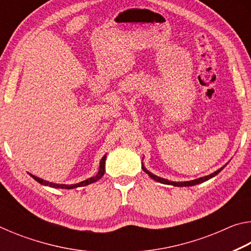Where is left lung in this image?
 Instances as JSON below:
<instances>
[{"mask_svg":"<svg viewBox=\"0 0 251 251\" xmlns=\"http://www.w3.org/2000/svg\"><path fill=\"white\" fill-rule=\"evenodd\" d=\"M225 166H226V165H225ZM225 166H224V167H225ZM224 167L219 168L218 171H216L215 173L210 174V175L205 176V177L197 178V179H194V180H190V181H171V180H168V179H165V178H160V177H158V176L154 175V174H151V172H148L147 169L145 168V166H144V165H142V168H143V171L145 172L146 174H148V176H150L151 178H152V179H154V180L158 181V182H161V184H166V185H173V186H177V187H186V186L188 187V186H194V185L201 184V182H203V181H206V180H208V179H210V178H212V177H215L216 175H217V174H219L220 172L223 171V168H224Z\"/></svg>","mask_w":251,"mask_h":251,"instance_id":"left-lung-1","label":"left lung"}]
</instances>
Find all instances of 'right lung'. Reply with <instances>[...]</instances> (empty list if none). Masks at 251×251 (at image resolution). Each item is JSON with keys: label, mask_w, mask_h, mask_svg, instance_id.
<instances>
[{"label": "right lung", "mask_w": 251, "mask_h": 251, "mask_svg": "<svg viewBox=\"0 0 251 251\" xmlns=\"http://www.w3.org/2000/svg\"><path fill=\"white\" fill-rule=\"evenodd\" d=\"M105 159H106V155L103 156V158L100 159V169H99V173L96 174L95 176H93L91 178H88V179L86 180H83L78 182V184H74V185H64V184H54V182H50V181H46V180H43L41 179V178L36 177V176H33L31 175L34 179H35L37 182H40V184L44 185V186H50V187H53V188H62V189H73V188H77V187H83V186H87L92 184V182H95L99 179H100L101 177H103V175L105 174Z\"/></svg>", "instance_id": "right-lung-1"}]
</instances>
